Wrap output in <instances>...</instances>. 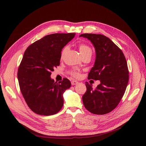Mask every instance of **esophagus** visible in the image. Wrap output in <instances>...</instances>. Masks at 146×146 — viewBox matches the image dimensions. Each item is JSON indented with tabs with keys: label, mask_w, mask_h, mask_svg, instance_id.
<instances>
[{
	"label": "esophagus",
	"mask_w": 146,
	"mask_h": 146,
	"mask_svg": "<svg viewBox=\"0 0 146 146\" xmlns=\"http://www.w3.org/2000/svg\"><path fill=\"white\" fill-rule=\"evenodd\" d=\"M78 81H76V80H72V82H71V83H72V85H77V84H78Z\"/></svg>",
	"instance_id": "esophagus-1"
}]
</instances>
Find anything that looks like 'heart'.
I'll return each instance as SVG.
<instances>
[{"mask_svg": "<svg viewBox=\"0 0 146 146\" xmlns=\"http://www.w3.org/2000/svg\"><path fill=\"white\" fill-rule=\"evenodd\" d=\"M67 49H68V47H67V46L63 48L62 52H61V56H63V55L66 52ZM79 51H80L81 56L84 54L92 53L91 48L89 47L88 45H87L86 44H80L79 45ZM71 74L72 76H74V77H76V78L78 77L79 76V74L75 71H72L71 72Z\"/></svg>", "mask_w": 146, "mask_h": 146, "instance_id": "obj_1", "label": "heart"}]
</instances>
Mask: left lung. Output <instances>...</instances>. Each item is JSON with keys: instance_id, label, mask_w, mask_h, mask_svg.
Masks as SVG:
<instances>
[{"instance_id": "obj_1", "label": "left lung", "mask_w": 146, "mask_h": 146, "mask_svg": "<svg viewBox=\"0 0 146 146\" xmlns=\"http://www.w3.org/2000/svg\"><path fill=\"white\" fill-rule=\"evenodd\" d=\"M79 36L88 38L95 49V64L88 79L101 82L95 90L86 82L87 90L82 96L83 105L92 113H108L119 104L128 85L129 72L125 57L118 46L105 35L83 34Z\"/></svg>"}]
</instances>
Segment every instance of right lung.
<instances>
[{
  "label": "right lung",
  "mask_w": 146,
  "mask_h": 146,
  "mask_svg": "<svg viewBox=\"0 0 146 146\" xmlns=\"http://www.w3.org/2000/svg\"><path fill=\"white\" fill-rule=\"evenodd\" d=\"M75 34L46 35L30 45L24 52L18 71L19 85L29 108L38 115H52L62 108L63 94L71 83L67 78L55 82L51 72L60 65L61 50Z\"/></svg>",
  "instance_id": "obj_1"
}]
</instances>
